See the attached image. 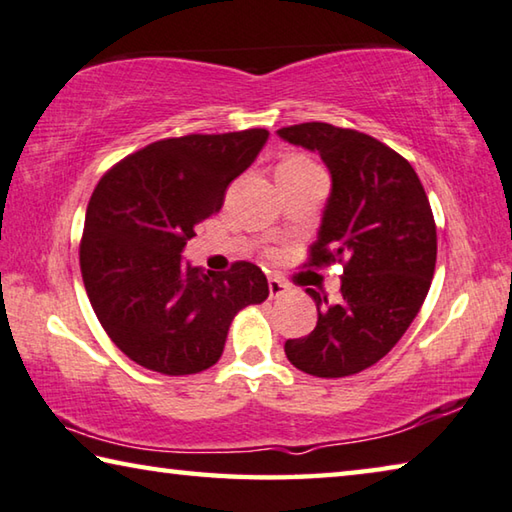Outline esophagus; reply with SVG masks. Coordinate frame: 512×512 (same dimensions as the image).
Instances as JSON below:
<instances>
[{
  "mask_svg": "<svg viewBox=\"0 0 512 512\" xmlns=\"http://www.w3.org/2000/svg\"><path fill=\"white\" fill-rule=\"evenodd\" d=\"M267 286H270V297L272 299H279V297H286L288 295V286H283L279 279H270L267 281Z\"/></svg>",
  "mask_w": 512,
  "mask_h": 512,
  "instance_id": "34e87169",
  "label": "esophagus"
}]
</instances>
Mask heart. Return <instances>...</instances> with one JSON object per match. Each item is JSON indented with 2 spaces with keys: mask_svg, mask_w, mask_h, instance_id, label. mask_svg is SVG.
<instances>
[{
  "mask_svg": "<svg viewBox=\"0 0 512 512\" xmlns=\"http://www.w3.org/2000/svg\"><path fill=\"white\" fill-rule=\"evenodd\" d=\"M283 165H286V167H311L313 163L308 161V158H304V156H292Z\"/></svg>",
  "mask_w": 512,
  "mask_h": 512,
  "instance_id": "b5f03b06",
  "label": "heart"
}]
</instances>
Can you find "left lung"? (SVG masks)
Segmentation results:
<instances>
[{"label":"left lung","mask_w":512,"mask_h":512,"mask_svg":"<svg viewBox=\"0 0 512 512\" xmlns=\"http://www.w3.org/2000/svg\"><path fill=\"white\" fill-rule=\"evenodd\" d=\"M276 136L317 152L329 170L311 265H345L338 304L306 288L317 326L288 340L286 356L320 379L358 374L397 345L429 295L438 254L429 199L406 158L367 133L306 122Z\"/></svg>","instance_id":"obj_1"}]
</instances>
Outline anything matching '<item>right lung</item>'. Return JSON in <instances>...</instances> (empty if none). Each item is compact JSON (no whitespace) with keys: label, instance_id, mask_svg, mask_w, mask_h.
Segmentation results:
<instances>
[{"label":"right lung","instance_id":"add662e5","mask_svg":"<svg viewBox=\"0 0 512 512\" xmlns=\"http://www.w3.org/2000/svg\"><path fill=\"white\" fill-rule=\"evenodd\" d=\"M267 138L265 129H247L158 140L108 170L92 192L79 251L83 286L108 338L145 370H208L233 317L270 295L254 263L206 272L181 256Z\"/></svg>","mask_w":512,"mask_h":512}]
</instances>
